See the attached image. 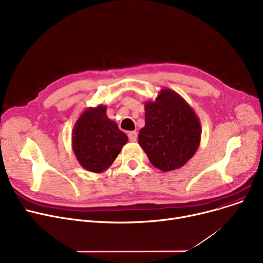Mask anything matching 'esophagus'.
I'll use <instances>...</instances> for the list:
<instances>
[{"instance_id":"34e87169","label":"esophagus","mask_w":263,"mask_h":263,"mask_svg":"<svg viewBox=\"0 0 263 263\" xmlns=\"http://www.w3.org/2000/svg\"><path fill=\"white\" fill-rule=\"evenodd\" d=\"M128 136H129L130 142H136V140H137V132L136 131H131V132H129Z\"/></svg>"}]
</instances>
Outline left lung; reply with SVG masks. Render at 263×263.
Listing matches in <instances>:
<instances>
[{"mask_svg":"<svg viewBox=\"0 0 263 263\" xmlns=\"http://www.w3.org/2000/svg\"><path fill=\"white\" fill-rule=\"evenodd\" d=\"M144 105L145 127L139 144L150 163L162 172L182 167L200 144L201 126L194 109L170 88L161 89L155 101Z\"/></svg>","mask_w":263,"mask_h":263,"instance_id":"left-lung-1","label":"left lung"}]
</instances>
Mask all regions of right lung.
I'll list each match as a JSON object with an SVG mask.
<instances>
[{"label": "right lung", "instance_id": "right-lung-1", "mask_svg": "<svg viewBox=\"0 0 263 263\" xmlns=\"http://www.w3.org/2000/svg\"><path fill=\"white\" fill-rule=\"evenodd\" d=\"M72 150L81 166L91 173L105 172L113 164L128 136L106 115V106L86 107L74 123Z\"/></svg>", "mask_w": 263, "mask_h": 263}]
</instances>
